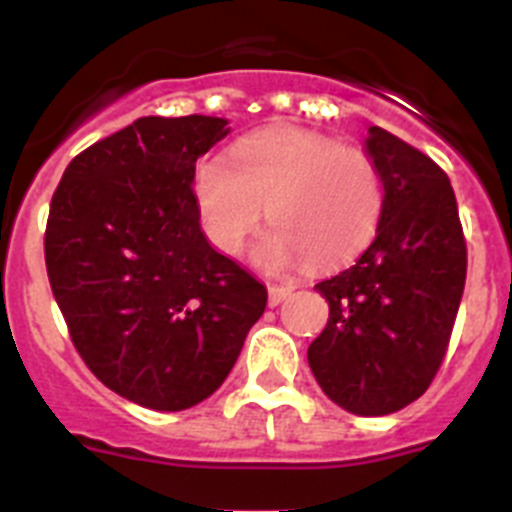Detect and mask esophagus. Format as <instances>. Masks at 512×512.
Wrapping results in <instances>:
<instances>
[{
    "label": "esophagus",
    "mask_w": 512,
    "mask_h": 512,
    "mask_svg": "<svg viewBox=\"0 0 512 512\" xmlns=\"http://www.w3.org/2000/svg\"><path fill=\"white\" fill-rule=\"evenodd\" d=\"M289 295H292V287H287V284H269V305L271 307L282 305Z\"/></svg>",
    "instance_id": "34e87169"
}]
</instances>
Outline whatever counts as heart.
<instances>
[{
    "label": "heart",
    "instance_id": "b5f03b06",
    "mask_svg": "<svg viewBox=\"0 0 512 512\" xmlns=\"http://www.w3.org/2000/svg\"><path fill=\"white\" fill-rule=\"evenodd\" d=\"M202 228L217 251L235 256L256 233L269 205L277 223L256 259L284 269L310 259L330 269L372 241L382 215V174L361 148L302 128H269L241 138L225 158L194 171Z\"/></svg>",
    "mask_w": 512,
    "mask_h": 512
}]
</instances>
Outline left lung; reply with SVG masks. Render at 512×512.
I'll return each mask as SVG.
<instances>
[{"instance_id":"left-lung-1","label":"left lung","mask_w":512,"mask_h":512,"mask_svg":"<svg viewBox=\"0 0 512 512\" xmlns=\"http://www.w3.org/2000/svg\"><path fill=\"white\" fill-rule=\"evenodd\" d=\"M366 151L384 187L377 238L351 269L315 284L330 315L307 361L343 410L390 415L441 369L467 282V241L433 158L382 128H369Z\"/></svg>"}]
</instances>
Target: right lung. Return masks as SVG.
<instances>
[{"instance_id": "right-lung-1", "label": "right lung", "mask_w": 512, "mask_h": 512, "mask_svg": "<svg viewBox=\"0 0 512 512\" xmlns=\"http://www.w3.org/2000/svg\"><path fill=\"white\" fill-rule=\"evenodd\" d=\"M223 117H140L66 166L45 269L94 377L151 410H187L225 382L266 287L200 228L194 164Z\"/></svg>"}]
</instances>
